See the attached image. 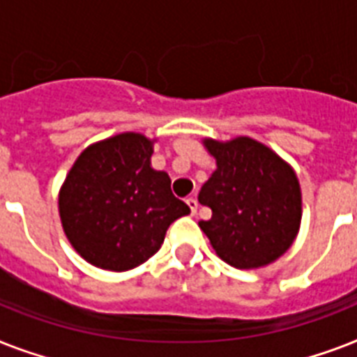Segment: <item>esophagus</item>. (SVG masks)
<instances>
[{"instance_id":"esophagus-1","label":"esophagus","mask_w":357,"mask_h":357,"mask_svg":"<svg viewBox=\"0 0 357 357\" xmlns=\"http://www.w3.org/2000/svg\"><path fill=\"white\" fill-rule=\"evenodd\" d=\"M187 206L190 207V213H192V215H196V211H198V200H196L195 196L187 198Z\"/></svg>"}]
</instances>
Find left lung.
<instances>
[{
    "label": "left lung",
    "mask_w": 357,
    "mask_h": 357,
    "mask_svg": "<svg viewBox=\"0 0 357 357\" xmlns=\"http://www.w3.org/2000/svg\"><path fill=\"white\" fill-rule=\"evenodd\" d=\"M217 170L198 202L211 218L198 226L217 255L235 268H257L291 248L302 218L296 174L271 148L250 137L228 142L206 139Z\"/></svg>",
    "instance_id": "left-lung-1"
}]
</instances>
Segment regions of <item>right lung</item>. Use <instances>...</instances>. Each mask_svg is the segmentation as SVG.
Returning a JSON list of instances; mask_svg holds the SVG:
<instances>
[{"label": "right lung", "mask_w": 357, "mask_h": 357, "mask_svg": "<svg viewBox=\"0 0 357 357\" xmlns=\"http://www.w3.org/2000/svg\"><path fill=\"white\" fill-rule=\"evenodd\" d=\"M153 140L120 133L81 151L59 192V215L75 252L91 265L123 272L161 248L189 206L167 172L151 168Z\"/></svg>", "instance_id": "1"}]
</instances>
